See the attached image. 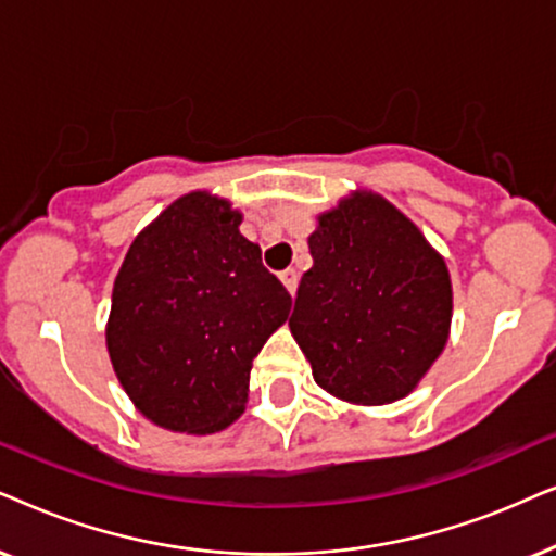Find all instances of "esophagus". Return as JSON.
Returning <instances> with one entry per match:
<instances>
[{
	"mask_svg": "<svg viewBox=\"0 0 556 556\" xmlns=\"http://www.w3.org/2000/svg\"><path fill=\"white\" fill-rule=\"evenodd\" d=\"M279 279H282V285L287 287V290H290V294L298 292V282H300V274L298 271H294V269L279 271Z\"/></svg>",
	"mask_w": 556,
	"mask_h": 556,
	"instance_id": "34e87169",
	"label": "esophagus"
}]
</instances>
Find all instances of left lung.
Listing matches in <instances>:
<instances>
[{
	"mask_svg": "<svg viewBox=\"0 0 556 556\" xmlns=\"http://www.w3.org/2000/svg\"><path fill=\"white\" fill-rule=\"evenodd\" d=\"M290 317L317 387L353 404L409 394L447 343L453 287L419 228L374 192L323 213Z\"/></svg>",
	"mask_w": 556,
	"mask_h": 556,
	"instance_id": "8db88e82",
	"label": "left lung"
}]
</instances>
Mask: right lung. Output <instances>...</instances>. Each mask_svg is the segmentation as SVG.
Returning a JSON list of instances; mask_svg holds the SVG:
<instances>
[{"label":"right lung","instance_id":"add662e5","mask_svg":"<svg viewBox=\"0 0 556 556\" xmlns=\"http://www.w3.org/2000/svg\"><path fill=\"white\" fill-rule=\"evenodd\" d=\"M239 224L228 201L182 195L137 236L114 282L111 364L137 409L175 432L239 417L251 364L290 315V292Z\"/></svg>","mask_w":556,"mask_h":556}]
</instances>
